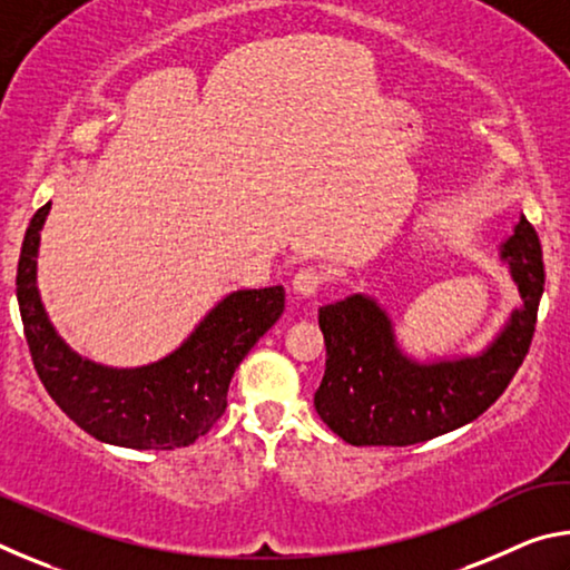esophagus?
Masks as SVG:
<instances>
[{
    "label": "esophagus",
    "mask_w": 570,
    "mask_h": 570,
    "mask_svg": "<svg viewBox=\"0 0 570 570\" xmlns=\"http://www.w3.org/2000/svg\"><path fill=\"white\" fill-rule=\"evenodd\" d=\"M324 284V274L320 272V268H302V272H296L294 278H292V288L294 294H298L302 298H308L314 296L316 292H320Z\"/></svg>",
    "instance_id": "1"
}]
</instances>
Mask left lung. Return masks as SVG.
Returning <instances> with one entry per match:
<instances>
[{
  "label": "left lung",
  "mask_w": 570,
  "mask_h": 570,
  "mask_svg": "<svg viewBox=\"0 0 570 570\" xmlns=\"http://www.w3.org/2000/svg\"><path fill=\"white\" fill-rule=\"evenodd\" d=\"M520 292L518 308L485 350L417 362L397 344L390 314L366 294L320 308L326 370L314 407L354 448L417 445L478 420L513 380L535 332L543 250L525 216L500 246Z\"/></svg>",
  "instance_id": "obj_1"
}]
</instances>
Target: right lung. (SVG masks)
<instances>
[{
    "mask_svg": "<svg viewBox=\"0 0 570 570\" xmlns=\"http://www.w3.org/2000/svg\"><path fill=\"white\" fill-rule=\"evenodd\" d=\"M50 206L32 216L17 264L19 314L45 390L77 428L108 445L173 450L196 442L226 412L240 360L282 316L284 288H240L224 296L158 362L130 370L98 364L55 332L37 288L40 230Z\"/></svg>",
    "mask_w": 570,
    "mask_h": 570,
    "instance_id": "1",
    "label": "right lung"
}]
</instances>
